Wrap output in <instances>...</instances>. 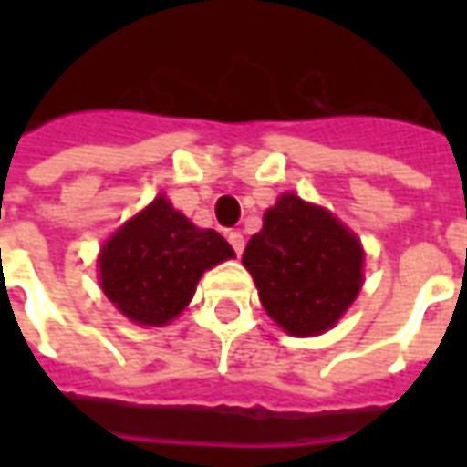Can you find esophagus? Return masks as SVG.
<instances>
[{
	"label": "esophagus",
	"instance_id": "esophagus-1",
	"mask_svg": "<svg viewBox=\"0 0 467 467\" xmlns=\"http://www.w3.org/2000/svg\"><path fill=\"white\" fill-rule=\"evenodd\" d=\"M227 240H230V244H233V250L237 254H243L244 250V237L240 233H227Z\"/></svg>",
	"mask_w": 467,
	"mask_h": 467
}]
</instances>
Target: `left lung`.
<instances>
[{
	"label": "left lung",
	"mask_w": 467,
	"mask_h": 467,
	"mask_svg": "<svg viewBox=\"0 0 467 467\" xmlns=\"http://www.w3.org/2000/svg\"><path fill=\"white\" fill-rule=\"evenodd\" d=\"M243 265L267 315L290 335L333 327L362 285L360 240L333 214L283 194L250 237Z\"/></svg>",
	"instance_id": "obj_1"
}]
</instances>
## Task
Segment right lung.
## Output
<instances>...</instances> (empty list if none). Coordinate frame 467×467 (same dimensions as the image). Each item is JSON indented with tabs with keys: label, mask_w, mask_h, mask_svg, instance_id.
<instances>
[{
	"label": "right lung",
	"mask_w": 467,
	"mask_h": 467,
	"mask_svg": "<svg viewBox=\"0 0 467 467\" xmlns=\"http://www.w3.org/2000/svg\"><path fill=\"white\" fill-rule=\"evenodd\" d=\"M234 250L223 234L194 227L164 197L119 227L99 254L102 290L140 325H164L192 300L197 280Z\"/></svg>",
	"instance_id": "add662e5"
}]
</instances>
